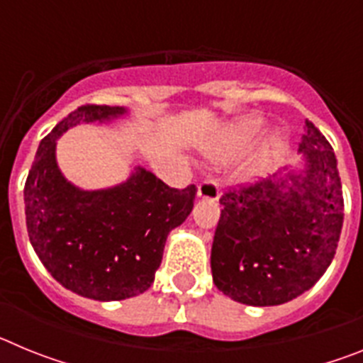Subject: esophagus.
Returning <instances> with one entry per match:
<instances>
[{
    "mask_svg": "<svg viewBox=\"0 0 363 363\" xmlns=\"http://www.w3.org/2000/svg\"><path fill=\"white\" fill-rule=\"evenodd\" d=\"M198 196H200L201 200L216 201L218 198H220V187H218V184L214 179H203V182L198 185Z\"/></svg>",
    "mask_w": 363,
    "mask_h": 363,
    "instance_id": "obj_1",
    "label": "esophagus"
}]
</instances>
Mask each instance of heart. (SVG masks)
Returning <instances> with one entry per match:
<instances>
[{"label":"heart","mask_w":363,"mask_h":363,"mask_svg":"<svg viewBox=\"0 0 363 363\" xmlns=\"http://www.w3.org/2000/svg\"><path fill=\"white\" fill-rule=\"evenodd\" d=\"M259 133H262V121L259 120L240 121L238 125H234L233 129L227 133V136L223 138V142L213 150V158L220 160V162H227V160L238 156ZM278 145H280L278 138H272L271 145L265 150V160L271 158L274 150L278 149Z\"/></svg>","instance_id":"obj_1"}]
</instances>
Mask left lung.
I'll use <instances>...</instances> for the list:
<instances>
[{"label": "left lung", "mask_w": 363, "mask_h": 363, "mask_svg": "<svg viewBox=\"0 0 363 363\" xmlns=\"http://www.w3.org/2000/svg\"><path fill=\"white\" fill-rule=\"evenodd\" d=\"M303 169L240 185L220 198L211 269L218 289L245 306H280L322 278L335 258L344 196L331 143L306 120Z\"/></svg>", "instance_id": "1"}]
</instances>
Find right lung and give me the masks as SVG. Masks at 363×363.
<instances>
[{"mask_svg":"<svg viewBox=\"0 0 363 363\" xmlns=\"http://www.w3.org/2000/svg\"><path fill=\"white\" fill-rule=\"evenodd\" d=\"M123 107L82 105L41 140L25 182V216L32 247L56 281L99 301L125 300L152 285L167 236L191 214L196 187L172 189L143 167L127 182L83 191L67 182L56 142L78 123L111 121Z\"/></svg>","mask_w":363,"mask_h":363,"instance_id":"obj_1","label":"right lung"}]
</instances>
